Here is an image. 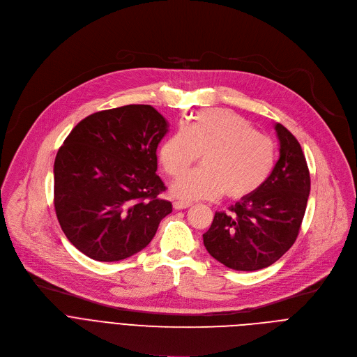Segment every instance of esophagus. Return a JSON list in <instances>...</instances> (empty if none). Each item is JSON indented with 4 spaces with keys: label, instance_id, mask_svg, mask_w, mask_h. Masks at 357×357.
Returning a JSON list of instances; mask_svg holds the SVG:
<instances>
[{
    "label": "esophagus",
    "instance_id": "esophagus-1",
    "mask_svg": "<svg viewBox=\"0 0 357 357\" xmlns=\"http://www.w3.org/2000/svg\"><path fill=\"white\" fill-rule=\"evenodd\" d=\"M190 206H191V202H174L173 203L174 210H184V208H188Z\"/></svg>",
    "mask_w": 357,
    "mask_h": 357
}]
</instances>
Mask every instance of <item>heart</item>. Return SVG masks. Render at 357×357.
I'll return each mask as SVG.
<instances>
[{
    "instance_id": "1",
    "label": "heart",
    "mask_w": 357,
    "mask_h": 357,
    "mask_svg": "<svg viewBox=\"0 0 357 357\" xmlns=\"http://www.w3.org/2000/svg\"><path fill=\"white\" fill-rule=\"evenodd\" d=\"M200 153L204 166L183 175ZM275 155V144L268 136L224 109L199 112L160 147L165 172L172 177L183 175L173 184V192L181 199H215L222 192L229 200L245 199L265 184Z\"/></svg>"
}]
</instances>
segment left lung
<instances>
[{"instance_id": "1", "label": "left lung", "mask_w": 357, "mask_h": 357, "mask_svg": "<svg viewBox=\"0 0 357 357\" xmlns=\"http://www.w3.org/2000/svg\"><path fill=\"white\" fill-rule=\"evenodd\" d=\"M280 160L252 195L217 211L203 234L208 254L236 271H258L278 261L295 243L310 191L306 158L296 137L275 125Z\"/></svg>"}]
</instances>
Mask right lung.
Wrapping results in <instances>:
<instances>
[{
	"label": "right lung",
	"instance_id": "add662e5",
	"mask_svg": "<svg viewBox=\"0 0 357 357\" xmlns=\"http://www.w3.org/2000/svg\"><path fill=\"white\" fill-rule=\"evenodd\" d=\"M169 132L150 105L96 112L58 150L54 204L66 238L86 257L114 262L149 245L172 203L157 172V146Z\"/></svg>",
	"mask_w": 357,
	"mask_h": 357
}]
</instances>
